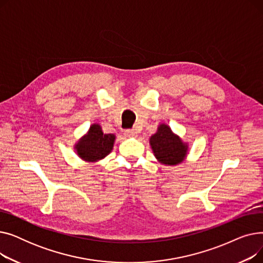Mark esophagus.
I'll list each match as a JSON object with an SVG mask.
<instances>
[{
    "label": "esophagus",
    "mask_w": 263,
    "mask_h": 263,
    "mask_svg": "<svg viewBox=\"0 0 263 263\" xmlns=\"http://www.w3.org/2000/svg\"><path fill=\"white\" fill-rule=\"evenodd\" d=\"M124 135H126L127 137H135L137 135V133H136V131H134L132 129V130H126V131H124Z\"/></svg>",
    "instance_id": "esophagus-1"
}]
</instances>
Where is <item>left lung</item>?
Wrapping results in <instances>:
<instances>
[{"mask_svg":"<svg viewBox=\"0 0 263 263\" xmlns=\"http://www.w3.org/2000/svg\"><path fill=\"white\" fill-rule=\"evenodd\" d=\"M149 144L158 162L168 166L182 163L189 151L187 143L182 142L165 123H161L157 132L150 136Z\"/></svg>","mask_w":263,"mask_h":263,"instance_id":"8db88e82","label":"left lung"}]
</instances>
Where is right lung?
<instances>
[{"label": "right lung", "instance_id": "1", "mask_svg": "<svg viewBox=\"0 0 263 263\" xmlns=\"http://www.w3.org/2000/svg\"><path fill=\"white\" fill-rule=\"evenodd\" d=\"M115 134H104L99 123H92L87 133L74 145L77 155L86 162H98L113 150Z\"/></svg>", "mask_w": 263, "mask_h": 263}]
</instances>
